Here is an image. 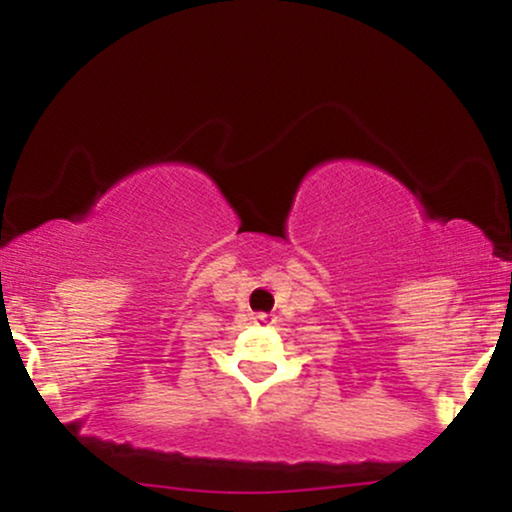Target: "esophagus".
<instances>
[{"instance_id":"1","label":"esophagus","mask_w":512,"mask_h":512,"mask_svg":"<svg viewBox=\"0 0 512 512\" xmlns=\"http://www.w3.org/2000/svg\"><path fill=\"white\" fill-rule=\"evenodd\" d=\"M252 320H255V322H260V325H264V322H269V320H272V315H267V313H257L255 317H252Z\"/></svg>"}]
</instances>
